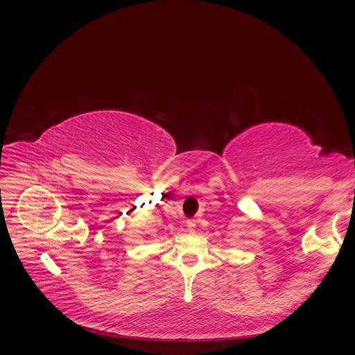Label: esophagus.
Returning a JSON list of instances; mask_svg holds the SVG:
<instances>
[{
  "label": "esophagus",
  "instance_id": "obj_1",
  "mask_svg": "<svg viewBox=\"0 0 355 355\" xmlns=\"http://www.w3.org/2000/svg\"><path fill=\"white\" fill-rule=\"evenodd\" d=\"M187 227H189V230H194L196 229V220L194 218H189L187 220Z\"/></svg>",
  "mask_w": 355,
  "mask_h": 355
}]
</instances>
